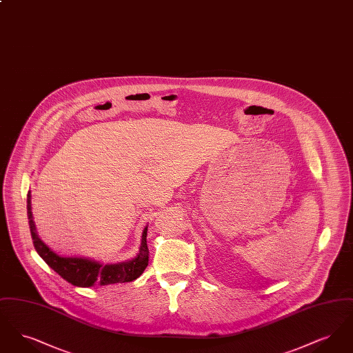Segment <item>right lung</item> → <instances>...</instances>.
Instances as JSON below:
<instances>
[{"instance_id": "1", "label": "right lung", "mask_w": 353, "mask_h": 353, "mask_svg": "<svg viewBox=\"0 0 353 353\" xmlns=\"http://www.w3.org/2000/svg\"><path fill=\"white\" fill-rule=\"evenodd\" d=\"M28 219H29V226H30V233L33 238L35 250L51 269L71 285H78V287H91L95 285H107L132 282L134 279H137L148 266V258H150V250L147 246L148 228L143 230L141 246H140L139 254L134 256V259L127 262L103 265L97 261L87 259V258L61 256L42 242V239L37 234L35 225H34L30 192L28 193Z\"/></svg>"}]
</instances>
